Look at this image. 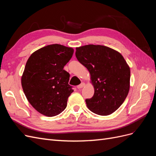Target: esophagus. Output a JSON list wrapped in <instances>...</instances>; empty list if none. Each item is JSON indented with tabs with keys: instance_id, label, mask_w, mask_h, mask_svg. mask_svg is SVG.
<instances>
[{
	"instance_id": "esophagus-1",
	"label": "esophagus",
	"mask_w": 156,
	"mask_h": 156,
	"mask_svg": "<svg viewBox=\"0 0 156 156\" xmlns=\"http://www.w3.org/2000/svg\"><path fill=\"white\" fill-rule=\"evenodd\" d=\"M84 86H85V84H84V83H82L80 84L79 85H78V86H77V88H78V89L82 88H83Z\"/></svg>"
}]
</instances>
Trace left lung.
<instances>
[{
    "label": "left lung",
    "mask_w": 156,
    "mask_h": 156,
    "mask_svg": "<svg viewBox=\"0 0 156 156\" xmlns=\"http://www.w3.org/2000/svg\"><path fill=\"white\" fill-rule=\"evenodd\" d=\"M75 56L90 74L94 96L85 100L97 115L107 116L116 111L128 94L130 68L119 52L100 45L76 48Z\"/></svg>",
    "instance_id": "8db88e82"
}]
</instances>
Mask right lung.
<instances>
[{
	"label": "right lung",
	"mask_w": 156,
	"mask_h": 156,
	"mask_svg": "<svg viewBox=\"0 0 156 156\" xmlns=\"http://www.w3.org/2000/svg\"><path fill=\"white\" fill-rule=\"evenodd\" d=\"M73 49L52 44L34 52L28 59L21 77V85L30 105L41 114L55 116L67 106L73 92L68 84L69 74L63 68Z\"/></svg>",
	"instance_id": "1"
}]
</instances>
